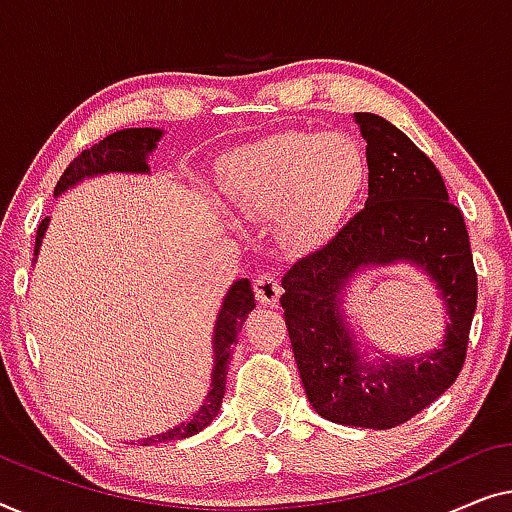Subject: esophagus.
Masks as SVG:
<instances>
[{"mask_svg": "<svg viewBox=\"0 0 512 512\" xmlns=\"http://www.w3.org/2000/svg\"><path fill=\"white\" fill-rule=\"evenodd\" d=\"M253 287H255L257 301L264 306L278 304L280 294H283V287H280L276 273H262V276H257Z\"/></svg>", "mask_w": 512, "mask_h": 512, "instance_id": "34e87169", "label": "esophagus"}]
</instances>
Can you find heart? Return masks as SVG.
Instances as JSON below:
<instances>
[{"label": "heart", "mask_w": 512, "mask_h": 512, "mask_svg": "<svg viewBox=\"0 0 512 512\" xmlns=\"http://www.w3.org/2000/svg\"><path fill=\"white\" fill-rule=\"evenodd\" d=\"M225 194L246 218L276 220L290 248L325 246L345 225L369 183L362 148L345 134L280 132L236 150Z\"/></svg>", "instance_id": "b5f03b06"}]
</instances>
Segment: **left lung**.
<instances>
[{
  "mask_svg": "<svg viewBox=\"0 0 512 512\" xmlns=\"http://www.w3.org/2000/svg\"><path fill=\"white\" fill-rule=\"evenodd\" d=\"M366 141L369 197L318 253L283 278L285 325L315 413L336 424L392 429L434 403L462 371L478 301L464 215L450 204L434 162L376 113H355ZM410 263L437 285L444 343L420 356H383L359 342L342 304L356 273ZM376 349L380 358H369Z\"/></svg>",
  "mask_w": 512,
  "mask_h": 512,
  "instance_id": "left-lung-1",
  "label": "left lung"
}]
</instances>
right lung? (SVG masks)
<instances>
[{"mask_svg": "<svg viewBox=\"0 0 512 512\" xmlns=\"http://www.w3.org/2000/svg\"><path fill=\"white\" fill-rule=\"evenodd\" d=\"M162 129L155 127H129L120 129L106 136L104 141L95 143V146L83 150L74 162L69 164L60 181L55 185V197H60L71 187L78 183L90 181V178L106 176V174H150L148 167V155L157 148V143L162 139ZM50 218L41 220L37 229V246H34V262L41 250V241L46 236ZM255 308V294L250 287L248 278L234 280L229 287L222 306L218 311V320L213 327V371H211V390H208L204 403L199 410H194L192 417L187 422L176 424L174 429L164 431V434L148 436L139 441L141 445H157V443H169V441H181V438L199 434L201 429H206L215 417L220 413L222 399H225V383H227V369L229 359H232L234 343L239 341V331L243 322Z\"/></svg>", "mask_w": 512, "mask_h": 512, "instance_id": "1", "label": "right lung"}]
</instances>
